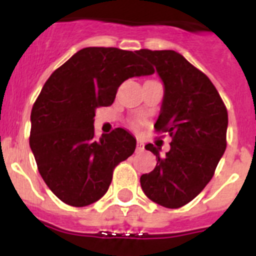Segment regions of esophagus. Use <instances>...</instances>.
Segmentation results:
<instances>
[{"mask_svg": "<svg viewBox=\"0 0 256 256\" xmlns=\"http://www.w3.org/2000/svg\"><path fill=\"white\" fill-rule=\"evenodd\" d=\"M136 151L137 152H144V144L140 142V140H138L137 142V148H136Z\"/></svg>", "mask_w": 256, "mask_h": 256, "instance_id": "1", "label": "esophagus"}]
</instances>
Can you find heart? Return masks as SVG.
Segmentation results:
<instances>
[{
	"label": "heart",
	"instance_id": "b5f03b06",
	"mask_svg": "<svg viewBox=\"0 0 256 256\" xmlns=\"http://www.w3.org/2000/svg\"><path fill=\"white\" fill-rule=\"evenodd\" d=\"M134 126H137V123H136V124H134Z\"/></svg>",
	"mask_w": 256,
	"mask_h": 256
}]
</instances>
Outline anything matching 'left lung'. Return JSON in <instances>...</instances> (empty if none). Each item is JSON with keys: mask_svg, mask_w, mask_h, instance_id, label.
Segmentation results:
<instances>
[{"mask_svg": "<svg viewBox=\"0 0 256 256\" xmlns=\"http://www.w3.org/2000/svg\"><path fill=\"white\" fill-rule=\"evenodd\" d=\"M156 67L165 86L154 130L171 137L170 151L146 144L156 154V168L140 176L147 196L166 208H180L206 188L227 146L228 116L210 78L175 50L137 52ZM164 137V136H160Z\"/></svg>", "mask_w": 256, "mask_h": 256, "instance_id": "1", "label": "left lung"}]
</instances>
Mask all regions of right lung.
<instances>
[{
	"label": "right lung",
	"mask_w": 256,
	"mask_h": 256,
	"mask_svg": "<svg viewBox=\"0 0 256 256\" xmlns=\"http://www.w3.org/2000/svg\"><path fill=\"white\" fill-rule=\"evenodd\" d=\"M137 52L81 49L50 74L32 105L30 148L46 184L66 204L99 200L116 166L134 152V137L122 128L96 140L94 116L112 104L126 80L154 74Z\"/></svg>",
	"instance_id": "add662e5"
}]
</instances>
